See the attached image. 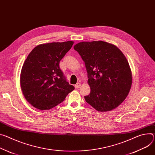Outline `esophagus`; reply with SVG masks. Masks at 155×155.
Here are the masks:
<instances>
[{
    "label": "esophagus",
    "instance_id": "obj_1",
    "mask_svg": "<svg viewBox=\"0 0 155 155\" xmlns=\"http://www.w3.org/2000/svg\"><path fill=\"white\" fill-rule=\"evenodd\" d=\"M80 87H81V83H77L76 85H75V88H80Z\"/></svg>",
    "mask_w": 155,
    "mask_h": 155
}]
</instances>
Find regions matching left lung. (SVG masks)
Wrapping results in <instances>:
<instances>
[{"instance_id": "obj_1", "label": "left lung", "mask_w": 155, "mask_h": 155, "mask_svg": "<svg viewBox=\"0 0 155 155\" xmlns=\"http://www.w3.org/2000/svg\"><path fill=\"white\" fill-rule=\"evenodd\" d=\"M85 62L91 91L85 100L96 110L118 107L127 96L132 83V71L125 56L107 42L83 41L74 47Z\"/></svg>"}]
</instances>
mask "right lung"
Masks as SVG:
<instances>
[{
    "instance_id": "add662e5",
    "label": "right lung",
    "mask_w": 155,
    "mask_h": 155,
    "mask_svg": "<svg viewBox=\"0 0 155 155\" xmlns=\"http://www.w3.org/2000/svg\"><path fill=\"white\" fill-rule=\"evenodd\" d=\"M73 45L71 41L41 44L28 55L21 70L20 86L26 101L35 108L52 109L74 90L59 67Z\"/></svg>"
}]
</instances>
